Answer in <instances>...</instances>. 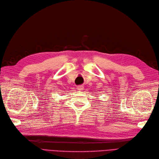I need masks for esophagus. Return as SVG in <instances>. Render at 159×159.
Listing matches in <instances>:
<instances>
[{
  "mask_svg": "<svg viewBox=\"0 0 159 159\" xmlns=\"http://www.w3.org/2000/svg\"><path fill=\"white\" fill-rule=\"evenodd\" d=\"M83 89V85H79L77 86V89L78 90H82Z\"/></svg>",
  "mask_w": 159,
  "mask_h": 159,
  "instance_id": "esophagus-1",
  "label": "esophagus"
}]
</instances>
